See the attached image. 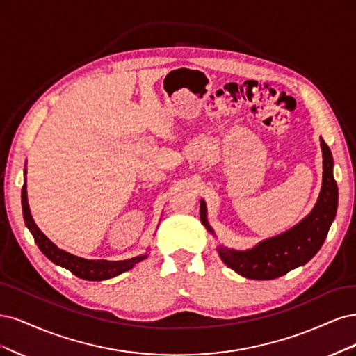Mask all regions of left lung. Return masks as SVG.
<instances>
[{
	"label": "left lung",
	"instance_id": "8db88e82",
	"mask_svg": "<svg viewBox=\"0 0 356 356\" xmlns=\"http://www.w3.org/2000/svg\"><path fill=\"white\" fill-rule=\"evenodd\" d=\"M323 149V188L314 210L290 231L265 239L256 247L241 251L219 247L220 259L236 273L248 280H275L286 272L303 266L311 260L324 244L328 229L334 220L339 201L337 183L332 176V155L328 145L321 137ZM200 217L207 231L213 232L207 222V207L201 200Z\"/></svg>",
	"mask_w": 356,
	"mask_h": 356
}]
</instances>
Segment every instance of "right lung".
Wrapping results in <instances>:
<instances>
[{"mask_svg": "<svg viewBox=\"0 0 356 356\" xmlns=\"http://www.w3.org/2000/svg\"><path fill=\"white\" fill-rule=\"evenodd\" d=\"M25 175H26V168H25ZM22 210H24V219L31 231L33 239L38 245V248L42 251V254L45 257H49L54 265H59L67 270H71L75 277L83 278L87 281H103V280H109L117 277V275L131 269L136 263H139L145 260L147 256H137L133 259L127 260H120V261H109V260H87L83 257L74 256L71 253H67L65 250H60L56 244H53L51 241L45 236L38 226L33 222L31 210H29V204H28V193H26V179H25V185L22 188Z\"/></svg>", "mask_w": 356, "mask_h": 356, "instance_id": "add662e5", "label": "right lung"}]
</instances>
